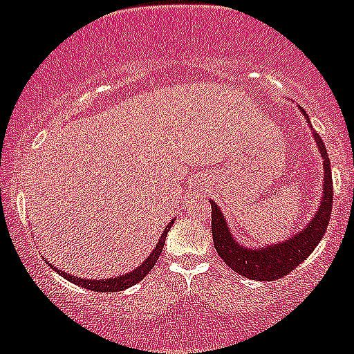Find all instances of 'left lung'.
<instances>
[{
    "instance_id": "8db88e82",
    "label": "left lung",
    "mask_w": 354,
    "mask_h": 354,
    "mask_svg": "<svg viewBox=\"0 0 354 354\" xmlns=\"http://www.w3.org/2000/svg\"><path fill=\"white\" fill-rule=\"evenodd\" d=\"M306 120H308V117H306ZM314 138L324 159V195L312 223L306 225L296 237H289L283 243H278V245L270 246V248H245V246L237 245L236 239L230 236L227 223L223 220V214H221L220 209L216 207L214 202H211V227L214 248L218 255L223 259L225 264L228 268H232L236 273L252 278V280H259V282L278 280V278L290 273L294 268H298L303 261H306V257L319 245V241L323 239L328 223H330L331 205H333V180H331L330 158H328L326 147H324L323 140L319 138V134L315 131Z\"/></svg>"
}]
</instances>
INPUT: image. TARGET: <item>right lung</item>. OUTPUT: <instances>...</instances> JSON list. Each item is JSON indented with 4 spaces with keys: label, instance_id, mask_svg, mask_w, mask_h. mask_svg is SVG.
<instances>
[{
    "label": "right lung",
    "instance_id": "1",
    "mask_svg": "<svg viewBox=\"0 0 354 354\" xmlns=\"http://www.w3.org/2000/svg\"><path fill=\"white\" fill-rule=\"evenodd\" d=\"M171 225H174V221H170V223L167 225V228H165V232L161 234V239H159L158 246L154 248V252L150 253L149 257L145 259V262H143L140 268H136L134 271H131L129 274H126V277H117V278H109V280H86V278H77V277H72V274H67L64 273V271H60V274L64 278H67L68 282L76 283V286H81L84 287V289H90V290H97V292H117V290H124L127 289V287L134 286V283H138L140 280H143V278L149 274V271L154 268V264L158 262L159 255H161L162 252V246H165V241H167V234L168 230L171 228ZM46 264H49L48 261H46ZM51 266V264H49Z\"/></svg>",
    "mask_w": 354,
    "mask_h": 354
}]
</instances>
